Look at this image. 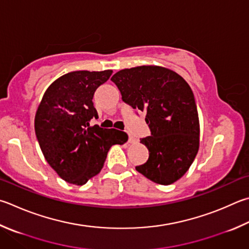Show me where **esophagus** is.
Wrapping results in <instances>:
<instances>
[{
  "instance_id": "obj_1",
  "label": "esophagus",
  "mask_w": 249,
  "mask_h": 249,
  "mask_svg": "<svg viewBox=\"0 0 249 249\" xmlns=\"http://www.w3.org/2000/svg\"><path fill=\"white\" fill-rule=\"evenodd\" d=\"M136 142V139H135V137H133L132 135H129V137H128V142L133 143V142Z\"/></svg>"
}]
</instances>
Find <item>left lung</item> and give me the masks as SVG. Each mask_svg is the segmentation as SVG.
<instances>
[{
  "instance_id": "obj_1",
  "label": "left lung",
  "mask_w": 249,
  "mask_h": 249,
  "mask_svg": "<svg viewBox=\"0 0 249 249\" xmlns=\"http://www.w3.org/2000/svg\"><path fill=\"white\" fill-rule=\"evenodd\" d=\"M123 101L146 113L151 136L140 139L149 159L136 170L170 185L186 173L199 149V119L192 88L174 71L157 65L125 69L112 76Z\"/></svg>"
}]
</instances>
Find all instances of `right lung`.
Returning a JSON list of instances; mask_svg holds the SVG:
<instances>
[{
    "instance_id": "1",
    "label": "right lung",
    "mask_w": 249,
    "mask_h": 249,
    "mask_svg": "<svg viewBox=\"0 0 249 249\" xmlns=\"http://www.w3.org/2000/svg\"><path fill=\"white\" fill-rule=\"evenodd\" d=\"M111 75V70L63 75L49 86L36 112L39 146L50 166L67 183H87L101 171L113 144L127 142L124 132L89 124L98 117L94 91Z\"/></svg>"
}]
</instances>
